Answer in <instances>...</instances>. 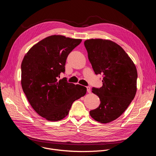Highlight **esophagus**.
Instances as JSON below:
<instances>
[{"label": "esophagus", "instance_id": "1", "mask_svg": "<svg viewBox=\"0 0 156 156\" xmlns=\"http://www.w3.org/2000/svg\"><path fill=\"white\" fill-rule=\"evenodd\" d=\"M86 88H87V93H90L91 92V87H90V86H87Z\"/></svg>", "mask_w": 156, "mask_h": 156}]
</instances>
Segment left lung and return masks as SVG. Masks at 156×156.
<instances>
[{
    "label": "left lung",
    "instance_id": "1",
    "mask_svg": "<svg viewBox=\"0 0 156 156\" xmlns=\"http://www.w3.org/2000/svg\"><path fill=\"white\" fill-rule=\"evenodd\" d=\"M84 44L95 74L103 75L102 86L92 88L101 104L90 114L97 122L109 123L119 118L134 99L136 68L125 51L112 41L91 39Z\"/></svg>",
    "mask_w": 156,
    "mask_h": 156
}]
</instances>
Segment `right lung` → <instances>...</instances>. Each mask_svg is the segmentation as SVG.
Instances as JSON below:
<instances>
[{
    "label": "right lung",
    "mask_w": 156,
    "mask_h": 156,
    "mask_svg": "<svg viewBox=\"0 0 156 156\" xmlns=\"http://www.w3.org/2000/svg\"><path fill=\"white\" fill-rule=\"evenodd\" d=\"M80 39L53 35L34 45L21 63V86L30 105L47 120L56 122L69 114L73 102L84 96L86 87L59 80L69 54Z\"/></svg>",
    "instance_id": "right-lung-1"
}]
</instances>
